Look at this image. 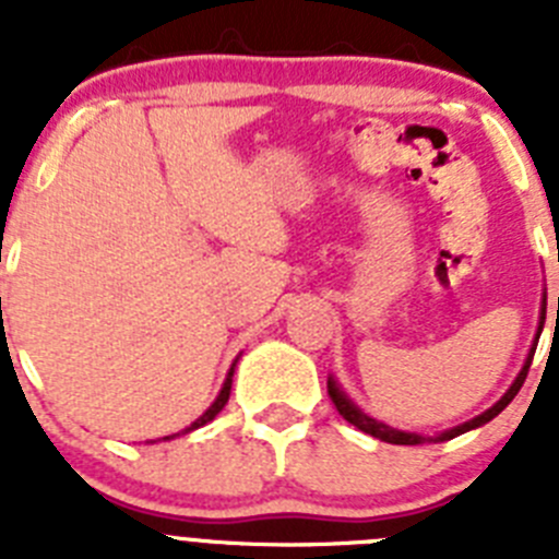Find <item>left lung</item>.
<instances>
[{"mask_svg": "<svg viewBox=\"0 0 559 559\" xmlns=\"http://www.w3.org/2000/svg\"><path fill=\"white\" fill-rule=\"evenodd\" d=\"M557 310H559V299H557ZM543 324H546V290H543L540 322H537L535 344H532V347H530V355H526V360H523V367H521V372H518V378L512 380V386L507 389V392H503V397L498 400L496 406H490V408H487V412L478 414V417L467 419V423H462V426L448 428V431L437 433V437H426V433H414V431H397V428H392V426H386V423H380V419L369 417V414L360 412V408L355 406L353 400L347 397V392H341V386H338V383H335L333 374H330V378H328V392H330V397H333V403H335V408H338L341 417L347 419V423H353V426L360 428V431H364V433H369V437L380 439V442H392V445H423V442H445V439L459 437V433H464V431H473V428L487 426V423H490L492 417H498V414H501L503 408L510 406L512 400H515V394L521 392V386H523V380H526V372H530L532 355H535V349H537V338H540V333H543Z\"/></svg>", "mask_w": 559, "mask_h": 559, "instance_id": "obj_1", "label": "left lung"}]
</instances>
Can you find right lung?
<instances>
[{"label": "right lung", "mask_w": 559, "mask_h": 559, "mask_svg": "<svg viewBox=\"0 0 559 559\" xmlns=\"http://www.w3.org/2000/svg\"><path fill=\"white\" fill-rule=\"evenodd\" d=\"M231 374H235V364H231L229 374H226V380H224V386H221L218 397L212 400V406L206 408V412L201 414V417L195 419V423H192V426H187L185 431H179V433H190V431H195V428L206 426V423H212V419L218 417V414H221V408H224V406H226V400H229V392H231ZM179 433H173V437H165V439H176V437H179Z\"/></svg>", "instance_id": "right-lung-1"}]
</instances>
